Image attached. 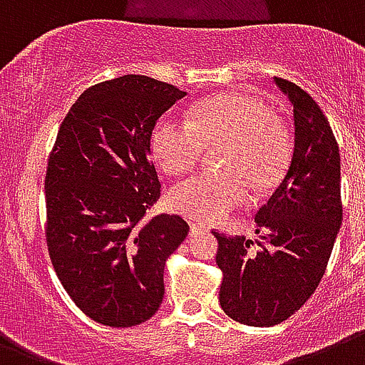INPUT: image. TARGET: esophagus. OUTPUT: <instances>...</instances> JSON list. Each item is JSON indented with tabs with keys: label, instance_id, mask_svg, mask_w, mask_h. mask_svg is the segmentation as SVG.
<instances>
[{
	"label": "esophagus",
	"instance_id": "obj_1",
	"mask_svg": "<svg viewBox=\"0 0 365 365\" xmlns=\"http://www.w3.org/2000/svg\"><path fill=\"white\" fill-rule=\"evenodd\" d=\"M209 228L205 225H200V222H190V236H196V234L207 232Z\"/></svg>",
	"mask_w": 365,
	"mask_h": 365
}]
</instances>
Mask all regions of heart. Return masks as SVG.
I'll return each instance as SVG.
<instances>
[{"label": "heart", "mask_w": 365, "mask_h": 365, "mask_svg": "<svg viewBox=\"0 0 365 365\" xmlns=\"http://www.w3.org/2000/svg\"><path fill=\"white\" fill-rule=\"evenodd\" d=\"M217 168L182 180L169 192V205L200 222L227 219L257 192L272 188L291 156L289 133L261 98L244 93H222L203 98L190 123L165 115L152 131V152L165 173L182 175L219 148Z\"/></svg>", "instance_id": "heart-1"}]
</instances>
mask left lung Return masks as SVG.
Instances as JSON below:
<instances>
[{
	"label": "left lung",
	"mask_w": 365,
	"mask_h": 365,
	"mask_svg": "<svg viewBox=\"0 0 365 365\" xmlns=\"http://www.w3.org/2000/svg\"><path fill=\"white\" fill-rule=\"evenodd\" d=\"M274 83L293 106L289 169L257 211L255 242L213 232L219 240L222 310L255 327L276 326L309 301L324 278L343 221L341 156L329 121L301 87L282 78Z\"/></svg>",
	"instance_id": "obj_1"
}]
</instances>
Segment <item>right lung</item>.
<instances>
[{
	"mask_svg": "<svg viewBox=\"0 0 365 365\" xmlns=\"http://www.w3.org/2000/svg\"><path fill=\"white\" fill-rule=\"evenodd\" d=\"M185 95L146 76L103 81L81 93L56 135L45 175L49 257L70 299L103 326L156 314L165 261L188 234L179 215L144 219L160 200L152 131Z\"/></svg>",
	"mask_w": 365,
	"mask_h": 365,
	"instance_id": "1",
	"label": "right lung"
}]
</instances>
